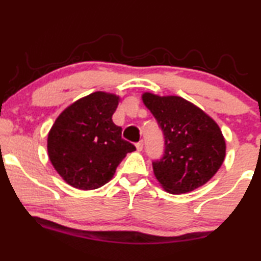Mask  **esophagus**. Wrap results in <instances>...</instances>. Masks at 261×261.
Wrapping results in <instances>:
<instances>
[{
	"label": "esophagus",
	"mask_w": 261,
	"mask_h": 261,
	"mask_svg": "<svg viewBox=\"0 0 261 261\" xmlns=\"http://www.w3.org/2000/svg\"><path fill=\"white\" fill-rule=\"evenodd\" d=\"M136 147H137V151H138V152L143 151V148H144V141H143V140L138 141V143L136 144Z\"/></svg>",
	"instance_id": "1"
}]
</instances>
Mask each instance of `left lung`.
<instances>
[{
  "label": "left lung",
  "instance_id": "obj_1",
  "mask_svg": "<svg viewBox=\"0 0 261 261\" xmlns=\"http://www.w3.org/2000/svg\"><path fill=\"white\" fill-rule=\"evenodd\" d=\"M143 101L165 136L153 171L167 192L193 191L213 177L226 156V141L213 118L180 96L144 93Z\"/></svg>",
  "mask_w": 261,
  "mask_h": 261
}]
</instances>
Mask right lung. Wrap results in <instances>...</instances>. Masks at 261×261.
<instances>
[{"label":"right lung","instance_id":"obj_1","mask_svg":"<svg viewBox=\"0 0 261 261\" xmlns=\"http://www.w3.org/2000/svg\"><path fill=\"white\" fill-rule=\"evenodd\" d=\"M120 98L94 92L61 113L48 134V156L65 182L81 190L108 183L127 153L136 147L122 138L113 114Z\"/></svg>","mask_w":261,"mask_h":261}]
</instances>
